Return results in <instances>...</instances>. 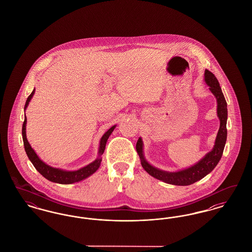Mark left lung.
I'll use <instances>...</instances> for the list:
<instances>
[{
  "label": "left lung",
  "mask_w": 252,
  "mask_h": 252,
  "mask_svg": "<svg viewBox=\"0 0 252 252\" xmlns=\"http://www.w3.org/2000/svg\"><path fill=\"white\" fill-rule=\"evenodd\" d=\"M204 80L205 83L210 87L209 89L216 97L217 102V116L220 120V126L216 135L215 145L210 152H208L198 162H196L192 166L182 169L177 172H167L151 165L146 160L144 154V143L142 138L140 137L139 140L137 141L136 150L140 157L142 166L150 176H152L157 180H161L172 185H191L198 180H202L204 177L210 174L221 159L224 147L227 142V102L222 93L219 82L213 72L205 70Z\"/></svg>",
  "instance_id": "left-lung-1"
}]
</instances>
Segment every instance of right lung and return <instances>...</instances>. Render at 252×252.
Wrapping results in <instances>:
<instances>
[{
	"label": "right lung",
	"instance_id": "obj_1",
	"mask_svg": "<svg viewBox=\"0 0 252 252\" xmlns=\"http://www.w3.org/2000/svg\"><path fill=\"white\" fill-rule=\"evenodd\" d=\"M34 94H35V89L33 90L32 94L28 96V98L26 100V103H25V106H24V111L28 107L29 102L31 101ZM26 122H27V119H26V116L24 114V122L23 124V140H24V149H25L27 157L29 158L30 161L33 163V165L35 166V168L38 171V173L40 175H42L46 180H50L52 182L60 183V184L75 183V182H78V181H81V180L89 178L94 173H95L97 169L100 167V164H101V161H102V155L105 151L108 137L110 136V134L116 127V125L111 126L108 131L102 136V138L100 140V144H99L98 157H97L95 160H94L90 164L86 165L84 167L80 168L78 170L67 171V170H63V169H60V168L52 167L48 164H46L45 162H43L38 158L36 152H35V150L31 147V145L27 141V138H26Z\"/></svg>",
	"mask_w": 252,
	"mask_h": 252
}]
</instances>
